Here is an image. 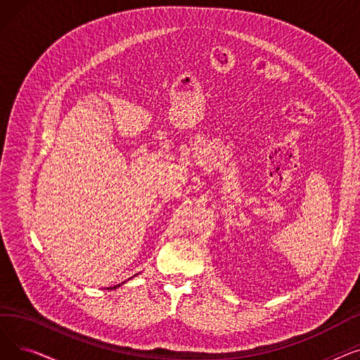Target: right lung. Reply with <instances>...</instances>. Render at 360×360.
I'll return each mask as SVG.
<instances>
[{"mask_svg": "<svg viewBox=\"0 0 360 360\" xmlns=\"http://www.w3.org/2000/svg\"><path fill=\"white\" fill-rule=\"evenodd\" d=\"M115 288H117V286H115ZM115 288H113V289H115ZM109 289H112V288H109Z\"/></svg>", "mask_w": 360, "mask_h": 360, "instance_id": "1", "label": "right lung"}]
</instances>
